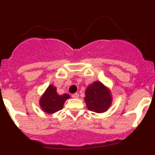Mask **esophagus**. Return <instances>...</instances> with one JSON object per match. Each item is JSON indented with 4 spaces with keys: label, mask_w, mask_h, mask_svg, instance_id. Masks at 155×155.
Listing matches in <instances>:
<instances>
[{
    "label": "esophagus",
    "mask_w": 155,
    "mask_h": 155,
    "mask_svg": "<svg viewBox=\"0 0 155 155\" xmlns=\"http://www.w3.org/2000/svg\"><path fill=\"white\" fill-rule=\"evenodd\" d=\"M72 97H73L74 98H78V97H79L78 93H74V94H72Z\"/></svg>",
    "instance_id": "obj_1"
}]
</instances>
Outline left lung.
<instances>
[{
    "mask_svg": "<svg viewBox=\"0 0 155 155\" xmlns=\"http://www.w3.org/2000/svg\"><path fill=\"white\" fill-rule=\"evenodd\" d=\"M84 99L88 110L98 113L107 111L113 102L110 90L99 81L87 86Z\"/></svg>",
    "mask_w": 155,
    "mask_h": 155,
    "instance_id": "obj_1",
    "label": "left lung"
}]
</instances>
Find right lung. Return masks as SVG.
<instances>
[{
	"instance_id": "obj_1",
	"label": "right lung",
	"mask_w": 155,
	"mask_h": 155,
	"mask_svg": "<svg viewBox=\"0 0 155 155\" xmlns=\"http://www.w3.org/2000/svg\"><path fill=\"white\" fill-rule=\"evenodd\" d=\"M70 98L68 94H59L57 92V87L50 84L39 99V105L45 113L53 114L61 110L66 100Z\"/></svg>"
}]
</instances>
